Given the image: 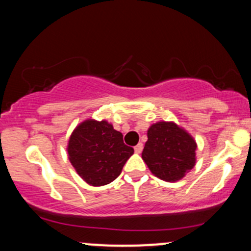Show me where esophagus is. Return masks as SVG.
<instances>
[{
  "label": "esophagus",
  "mask_w": 251,
  "mask_h": 251,
  "mask_svg": "<svg viewBox=\"0 0 251 251\" xmlns=\"http://www.w3.org/2000/svg\"><path fill=\"white\" fill-rule=\"evenodd\" d=\"M143 149H144V145H143L142 143H139V144H138V145L135 146V148H134V151H135V153H142Z\"/></svg>",
  "instance_id": "esophagus-1"
}]
</instances>
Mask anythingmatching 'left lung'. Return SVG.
<instances>
[{
  "instance_id": "obj_1",
  "label": "left lung",
  "mask_w": 251,
  "mask_h": 251,
  "mask_svg": "<svg viewBox=\"0 0 251 251\" xmlns=\"http://www.w3.org/2000/svg\"><path fill=\"white\" fill-rule=\"evenodd\" d=\"M196 144L185 129L175 123L159 122L150 126L143 160L155 177L179 180L195 166Z\"/></svg>"
}]
</instances>
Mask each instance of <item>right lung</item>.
Listing matches in <instances>:
<instances>
[{
  "instance_id": "right-lung-1",
  "label": "right lung",
  "mask_w": 251,
  "mask_h": 251,
  "mask_svg": "<svg viewBox=\"0 0 251 251\" xmlns=\"http://www.w3.org/2000/svg\"><path fill=\"white\" fill-rule=\"evenodd\" d=\"M68 158L77 175L93 186L109 184L122 174L134 150L106 120L88 119L76 126L68 142Z\"/></svg>"
}]
</instances>
